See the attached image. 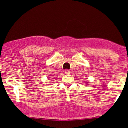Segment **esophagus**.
Returning a JSON list of instances; mask_svg holds the SVG:
<instances>
[{"instance_id":"1","label":"esophagus","mask_w":128,"mask_h":128,"mask_svg":"<svg viewBox=\"0 0 128 128\" xmlns=\"http://www.w3.org/2000/svg\"><path fill=\"white\" fill-rule=\"evenodd\" d=\"M64 72L66 74H70V71L69 70H68V69H66V70H64Z\"/></svg>"}]
</instances>
